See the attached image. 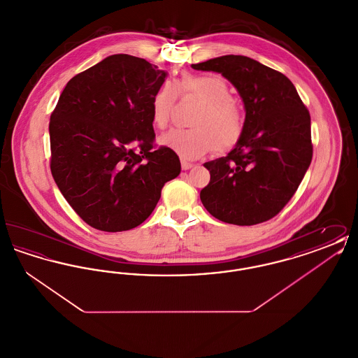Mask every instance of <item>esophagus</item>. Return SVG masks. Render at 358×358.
<instances>
[{
	"label": "esophagus",
	"mask_w": 358,
	"mask_h": 358,
	"mask_svg": "<svg viewBox=\"0 0 358 358\" xmlns=\"http://www.w3.org/2000/svg\"><path fill=\"white\" fill-rule=\"evenodd\" d=\"M194 165L192 164V162H187V159H181V168H182V171H189V169H192Z\"/></svg>",
	"instance_id": "34e87169"
}]
</instances>
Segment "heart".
Here are the masks:
<instances>
[{"label": "heart", "mask_w": 358, "mask_h": 358, "mask_svg": "<svg viewBox=\"0 0 358 358\" xmlns=\"http://www.w3.org/2000/svg\"><path fill=\"white\" fill-rule=\"evenodd\" d=\"M177 92L203 104L192 120L193 129H171L159 136V143L184 159H196L206 153H225L234 149L244 133V115L231 85L217 73L185 75L181 80L165 83L152 99V120L165 129L171 120Z\"/></svg>", "instance_id": "b5f03b06"}]
</instances>
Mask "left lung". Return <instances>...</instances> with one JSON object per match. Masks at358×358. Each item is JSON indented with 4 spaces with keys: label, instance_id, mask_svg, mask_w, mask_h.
<instances>
[{
    "label": "left lung",
    "instance_id": "1",
    "mask_svg": "<svg viewBox=\"0 0 358 358\" xmlns=\"http://www.w3.org/2000/svg\"><path fill=\"white\" fill-rule=\"evenodd\" d=\"M192 69L222 73L245 108L238 145L204 164L210 181L200 192L201 203L228 224L273 219L296 192L313 158L306 106L287 76L247 56L225 55Z\"/></svg>",
    "mask_w": 358,
    "mask_h": 358
}]
</instances>
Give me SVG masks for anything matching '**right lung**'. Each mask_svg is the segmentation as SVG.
<instances>
[{"label":"right lung","instance_id":"right-lung-1","mask_svg":"<svg viewBox=\"0 0 358 358\" xmlns=\"http://www.w3.org/2000/svg\"><path fill=\"white\" fill-rule=\"evenodd\" d=\"M166 75L145 59L111 55L73 76L52 113L53 180L95 229L142 224L181 171L177 154L153 148L152 99Z\"/></svg>","mask_w":358,"mask_h":358}]
</instances>
